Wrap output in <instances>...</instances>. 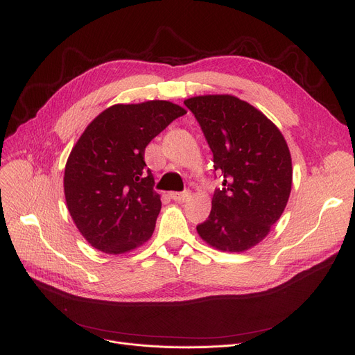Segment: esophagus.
Returning a JSON list of instances; mask_svg holds the SVG:
<instances>
[{"label":"esophagus","instance_id":"34e87169","mask_svg":"<svg viewBox=\"0 0 355 355\" xmlns=\"http://www.w3.org/2000/svg\"><path fill=\"white\" fill-rule=\"evenodd\" d=\"M171 196V198L173 200H175V201H178V202H184V201H187L189 198H190V191H181V193H171L170 194Z\"/></svg>","mask_w":355,"mask_h":355}]
</instances>
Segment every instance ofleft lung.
<instances>
[{
	"label": "left lung",
	"mask_w": 355,
	"mask_h": 355,
	"mask_svg": "<svg viewBox=\"0 0 355 355\" xmlns=\"http://www.w3.org/2000/svg\"><path fill=\"white\" fill-rule=\"evenodd\" d=\"M211 153L221 187L202 240L223 252H243L263 240L282 216L292 187V159L284 135L260 110L230 95L184 101Z\"/></svg>",
	"instance_id": "left-lung-1"
}]
</instances>
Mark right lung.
<instances>
[{
    "mask_svg": "<svg viewBox=\"0 0 355 355\" xmlns=\"http://www.w3.org/2000/svg\"><path fill=\"white\" fill-rule=\"evenodd\" d=\"M187 114L166 101L114 105L90 122L64 170L69 213L89 243L109 254L132 250L153 236L161 210L145 148Z\"/></svg>",
    "mask_w": 355,
    "mask_h": 355,
    "instance_id": "add662e5",
    "label": "right lung"
}]
</instances>
